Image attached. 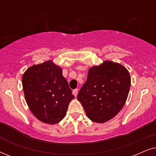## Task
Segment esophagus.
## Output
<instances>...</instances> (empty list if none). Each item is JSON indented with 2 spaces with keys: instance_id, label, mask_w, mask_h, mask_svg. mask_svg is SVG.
Segmentation results:
<instances>
[{
  "instance_id": "34e87169",
  "label": "esophagus",
  "mask_w": 156,
  "mask_h": 156,
  "mask_svg": "<svg viewBox=\"0 0 156 156\" xmlns=\"http://www.w3.org/2000/svg\"><path fill=\"white\" fill-rule=\"evenodd\" d=\"M72 94H73L74 97H76V96H77V94H78V89H74L73 91H72Z\"/></svg>"
}]
</instances>
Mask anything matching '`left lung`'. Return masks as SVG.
I'll return each mask as SVG.
<instances>
[{"instance_id":"left-lung-1","label":"left lung","mask_w":156,"mask_h":156,"mask_svg":"<svg viewBox=\"0 0 156 156\" xmlns=\"http://www.w3.org/2000/svg\"><path fill=\"white\" fill-rule=\"evenodd\" d=\"M130 86L131 77L126 68L119 63L104 61L89 69L77 99L90 120L104 123L116 116L124 106Z\"/></svg>"}]
</instances>
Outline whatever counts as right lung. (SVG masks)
Segmentation results:
<instances>
[{
	"label": "right lung",
	"instance_id": "right-lung-1",
	"mask_svg": "<svg viewBox=\"0 0 156 156\" xmlns=\"http://www.w3.org/2000/svg\"><path fill=\"white\" fill-rule=\"evenodd\" d=\"M22 83L25 101L38 120L49 124L62 120L74 96L60 67L51 60L31 66Z\"/></svg>",
	"mask_w": 156,
	"mask_h": 156
}]
</instances>
